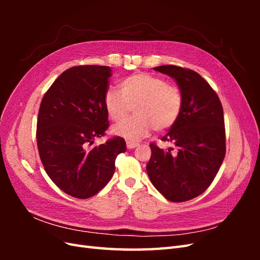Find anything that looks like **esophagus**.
<instances>
[{"instance_id":"obj_1","label":"esophagus","mask_w":260,"mask_h":260,"mask_svg":"<svg viewBox=\"0 0 260 260\" xmlns=\"http://www.w3.org/2000/svg\"><path fill=\"white\" fill-rule=\"evenodd\" d=\"M137 146H139V143H137V142H127V147H128L129 149L135 148V147H137Z\"/></svg>"}]
</instances>
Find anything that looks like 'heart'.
Listing matches in <instances>:
<instances>
[{
    "instance_id": "b5f03b06",
    "label": "heart",
    "mask_w": 260,
    "mask_h": 260,
    "mask_svg": "<svg viewBox=\"0 0 260 260\" xmlns=\"http://www.w3.org/2000/svg\"><path fill=\"white\" fill-rule=\"evenodd\" d=\"M119 90L120 93L113 89L106 91L104 106L115 122L124 120L135 107V117L113 128L116 136L128 142L146 137L153 128L158 132L170 129L182 113V91L160 77L132 75L119 83Z\"/></svg>"
}]
</instances>
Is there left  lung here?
<instances>
[{"label":"left lung","mask_w":260,"mask_h":260,"mask_svg":"<svg viewBox=\"0 0 260 260\" xmlns=\"http://www.w3.org/2000/svg\"><path fill=\"white\" fill-rule=\"evenodd\" d=\"M175 79L183 94L178 121L161 141L174 144L161 149L152 143L146 165L149 180L171 202L190 201L206 191L225 155L223 108L217 93L194 70L174 65L154 68Z\"/></svg>","instance_id":"obj_1"}]
</instances>
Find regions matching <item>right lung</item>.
Listing matches in <instances>:
<instances>
[{"label": "right lung", "mask_w": 260, "mask_h": 260, "mask_svg": "<svg viewBox=\"0 0 260 260\" xmlns=\"http://www.w3.org/2000/svg\"><path fill=\"white\" fill-rule=\"evenodd\" d=\"M112 69L75 66L62 73L41 101L37 144L46 174L61 191L76 199H90L112 179L116 157L127 146L114 137L90 147L109 127L104 95Z\"/></svg>", "instance_id": "right-lung-1"}]
</instances>
